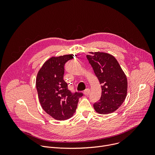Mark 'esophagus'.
Instances as JSON below:
<instances>
[{"mask_svg":"<svg viewBox=\"0 0 155 155\" xmlns=\"http://www.w3.org/2000/svg\"><path fill=\"white\" fill-rule=\"evenodd\" d=\"M83 93H84V95H86V96L88 95V94H90V90L89 89V88H87V89H86V90L84 91Z\"/></svg>","mask_w":155,"mask_h":155,"instance_id":"esophagus-1","label":"esophagus"}]
</instances>
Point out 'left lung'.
Returning <instances> with one entry per match:
<instances>
[{"instance_id": "left-lung-1", "label": "left lung", "mask_w": 155, "mask_h": 155, "mask_svg": "<svg viewBox=\"0 0 155 155\" xmlns=\"http://www.w3.org/2000/svg\"><path fill=\"white\" fill-rule=\"evenodd\" d=\"M86 55L101 84L100 100L93 105L96 112L105 115L117 110L127 95V81L121 68L112 55L102 52Z\"/></svg>"}]
</instances>
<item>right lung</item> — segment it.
<instances>
[{
	"label": "right lung",
	"instance_id": "add662e5",
	"mask_svg": "<svg viewBox=\"0 0 155 155\" xmlns=\"http://www.w3.org/2000/svg\"><path fill=\"white\" fill-rule=\"evenodd\" d=\"M73 54L52 57L43 64L36 78L40 103L45 112L58 120H65L75 114L82 93H72L64 80V65Z\"/></svg>",
	"mask_w": 155,
	"mask_h": 155
}]
</instances>
